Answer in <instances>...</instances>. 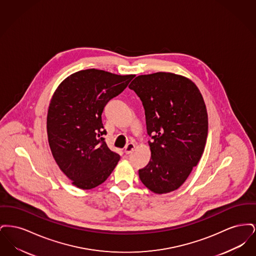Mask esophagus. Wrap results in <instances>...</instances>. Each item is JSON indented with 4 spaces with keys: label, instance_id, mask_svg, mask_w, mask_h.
I'll return each mask as SVG.
<instances>
[{
    "label": "esophagus",
    "instance_id": "esophagus-1",
    "mask_svg": "<svg viewBox=\"0 0 256 256\" xmlns=\"http://www.w3.org/2000/svg\"><path fill=\"white\" fill-rule=\"evenodd\" d=\"M134 148H135V144H134V143H128V144L126 146V148H124V152H126V154H132V152H134Z\"/></svg>",
    "mask_w": 256,
    "mask_h": 256
}]
</instances>
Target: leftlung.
Masks as SVG:
<instances>
[{
  "label": "left lung",
  "mask_w": 256,
  "mask_h": 256,
  "mask_svg": "<svg viewBox=\"0 0 256 256\" xmlns=\"http://www.w3.org/2000/svg\"><path fill=\"white\" fill-rule=\"evenodd\" d=\"M146 115L152 156L139 178L156 194L176 190L202 158L206 144V106L189 78L172 73L138 76L128 86Z\"/></svg>",
  "instance_id": "left-lung-1"
}]
</instances>
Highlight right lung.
<instances>
[{
    "mask_svg": "<svg viewBox=\"0 0 256 256\" xmlns=\"http://www.w3.org/2000/svg\"><path fill=\"white\" fill-rule=\"evenodd\" d=\"M134 76L82 70L66 78L54 93L47 116L50 148L78 188L88 190L104 182L120 160L104 141L102 113Z\"/></svg>",
    "mask_w": 256,
    "mask_h": 256,
    "instance_id": "right-lung-1",
    "label": "right lung"
}]
</instances>
